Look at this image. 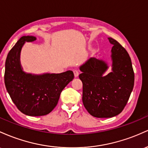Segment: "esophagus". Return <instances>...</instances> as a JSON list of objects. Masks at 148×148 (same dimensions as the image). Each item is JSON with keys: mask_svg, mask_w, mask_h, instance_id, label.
Listing matches in <instances>:
<instances>
[{"mask_svg": "<svg viewBox=\"0 0 148 148\" xmlns=\"http://www.w3.org/2000/svg\"><path fill=\"white\" fill-rule=\"evenodd\" d=\"M73 73H74V76L75 77H77L79 75V72L77 71H73Z\"/></svg>", "mask_w": 148, "mask_h": 148, "instance_id": "esophagus-1", "label": "esophagus"}]
</instances>
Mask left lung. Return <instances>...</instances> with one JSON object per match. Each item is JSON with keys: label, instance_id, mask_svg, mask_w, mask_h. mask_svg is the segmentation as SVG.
Here are the masks:
<instances>
[{"label": "left lung", "instance_id": "obj_1", "mask_svg": "<svg viewBox=\"0 0 148 148\" xmlns=\"http://www.w3.org/2000/svg\"><path fill=\"white\" fill-rule=\"evenodd\" d=\"M112 44V71L102 59L90 58L79 66L82 73V102L91 115L108 118L123 110L134 85V73L129 54L117 40L108 38Z\"/></svg>", "mask_w": 148, "mask_h": 148}]
</instances>
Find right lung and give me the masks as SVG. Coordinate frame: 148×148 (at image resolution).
Wrapping results in <instances>:
<instances>
[{
	"label": "right lung",
	"mask_w": 148,
	"mask_h": 148,
	"mask_svg": "<svg viewBox=\"0 0 148 148\" xmlns=\"http://www.w3.org/2000/svg\"><path fill=\"white\" fill-rule=\"evenodd\" d=\"M36 38L22 36L8 53L5 61V84L13 103L22 113L29 116L49 114L59 101L63 89L74 78L73 71L61 73H27L20 62L21 48L26 42Z\"/></svg>",
	"instance_id": "obj_1"
}]
</instances>
